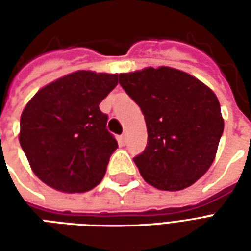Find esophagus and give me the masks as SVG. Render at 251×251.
<instances>
[{"label": "esophagus", "mask_w": 251, "mask_h": 251, "mask_svg": "<svg viewBox=\"0 0 251 251\" xmlns=\"http://www.w3.org/2000/svg\"><path fill=\"white\" fill-rule=\"evenodd\" d=\"M126 141V133H122L121 134V142H125Z\"/></svg>", "instance_id": "obj_1"}]
</instances>
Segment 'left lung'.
<instances>
[{
	"instance_id": "8db88e82",
	"label": "left lung",
	"mask_w": 251,
	"mask_h": 251,
	"mask_svg": "<svg viewBox=\"0 0 251 251\" xmlns=\"http://www.w3.org/2000/svg\"><path fill=\"white\" fill-rule=\"evenodd\" d=\"M118 77L147 122V148L134 157L144 180L163 191L194 184L214 161L225 127L215 94L171 67H148Z\"/></svg>"
}]
</instances>
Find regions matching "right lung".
Here are the masks:
<instances>
[{
  "label": "right lung",
  "mask_w": 251,
  "mask_h": 251,
  "mask_svg": "<svg viewBox=\"0 0 251 251\" xmlns=\"http://www.w3.org/2000/svg\"><path fill=\"white\" fill-rule=\"evenodd\" d=\"M117 84V74L76 71L50 83L28 102L19 140L43 183L67 194L100 183L118 142L106 129L109 117L99 103Z\"/></svg>",
  "instance_id": "1"
}]
</instances>
